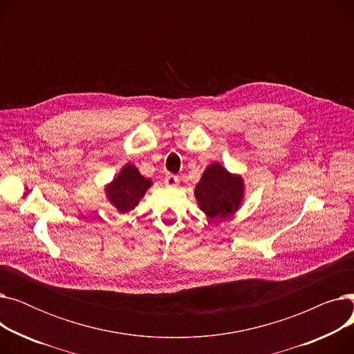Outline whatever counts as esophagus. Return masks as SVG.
I'll list each match as a JSON object with an SVG mask.
<instances>
[{
  "label": "esophagus",
  "mask_w": 354,
  "mask_h": 354,
  "mask_svg": "<svg viewBox=\"0 0 354 354\" xmlns=\"http://www.w3.org/2000/svg\"><path fill=\"white\" fill-rule=\"evenodd\" d=\"M165 185H166V187H169V188H174V187H178V185H179V178L178 176H175V175H166L165 176Z\"/></svg>",
  "instance_id": "obj_1"
}]
</instances>
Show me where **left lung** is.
<instances>
[{
    "mask_svg": "<svg viewBox=\"0 0 354 354\" xmlns=\"http://www.w3.org/2000/svg\"><path fill=\"white\" fill-rule=\"evenodd\" d=\"M243 179L231 175L219 163L207 167L195 188L199 208L212 219H224L232 215L243 201Z\"/></svg>",
    "mask_w": 354,
    "mask_h": 354,
    "instance_id": "1",
    "label": "left lung"
}]
</instances>
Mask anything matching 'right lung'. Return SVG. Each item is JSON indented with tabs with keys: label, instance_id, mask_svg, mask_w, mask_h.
<instances>
[{
	"label": "right lung",
	"instance_id": "right-lung-1",
	"mask_svg": "<svg viewBox=\"0 0 354 354\" xmlns=\"http://www.w3.org/2000/svg\"><path fill=\"white\" fill-rule=\"evenodd\" d=\"M151 185L152 182L142 176L138 167L129 163L106 188V194L113 207L124 214L138 205L145 192L151 188Z\"/></svg>",
	"mask_w": 354,
	"mask_h": 354
}]
</instances>
